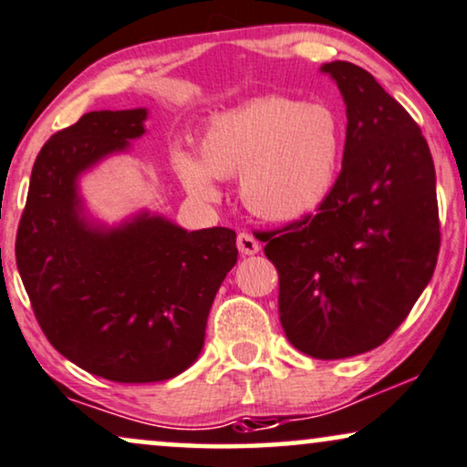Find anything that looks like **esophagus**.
<instances>
[{
	"mask_svg": "<svg viewBox=\"0 0 467 467\" xmlns=\"http://www.w3.org/2000/svg\"><path fill=\"white\" fill-rule=\"evenodd\" d=\"M237 248H239L241 254L252 256V254H256L258 250H261V244H258L256 237H252L250 233H239V237H237Z\"/></svg>",
	"mask_w": 467,
	"mask_h": 467,
	"instance_id": "esophagus-1",
	"label": "esophagus"
}]
</instances>
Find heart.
Returning <instances> with one entry per match:
<instances>
[{
	"label": "heart",
	"instance_id": "obj_1",
	"mask_svg": "<svg viewBox=\"0 0 467 467\" xmlns=\"http://www.w3.org/2000/svg\"><path fill=\"white\" fill-rule=\"evenodd\" d=\"M344 143V119L330 104L265 95L213 117L200 159L176 150L173 170L200 204L219 200L217 178L239 176L245 209L267 222H296L333 193Z\"/></svg>",
	"mask_w": 467,
	"mask_h": 467
}]
</instances>
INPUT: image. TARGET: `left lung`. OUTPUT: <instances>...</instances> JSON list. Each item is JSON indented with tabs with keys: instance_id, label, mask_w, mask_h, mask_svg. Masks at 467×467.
Here are the masks:
<instances>
[{
	"instance_id": "obj_1",
	"label": "left lung",
	"mask_w": 467,
	"mask_h": 467,
	"mask_svg": "<svg viewBox=\"0 0 467 467\" xmlns=\"http://www.w3.org/2000/svg\"><path fill=\"white\" fill-rule=\"evenodd\" d=\"M346 104V148L316 215L261 233L278 269V313L291 346L348 358L404 322L440 254L435 165L418 123L361 67L322 65Z\"/></svg>"
}]
</instances>
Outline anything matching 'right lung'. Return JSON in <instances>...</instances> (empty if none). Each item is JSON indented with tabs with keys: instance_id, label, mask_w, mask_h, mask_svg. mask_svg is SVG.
I'll return each mask as SVG.
<instances>
[{
	"instance_id": "1",
	"label": "right lung",
	"mask_w": 467,
	"mask_h": 467,
	"mask_svg": "<svg viewBox=\"0 0 467 467\" xmlns=\"http://www.w3.org/2000/svg\"><path fill=\"white\" fill-rule=\"evenodd\" d=\"M148 109L93 110L56 132L32 167L16 267L60 355L115 383H159L200 357L219 285L237 263L230 228L184 230L141 211L106 226L80 176L145 134Z\"/></svg>"
}]
</instances>
